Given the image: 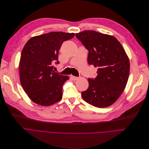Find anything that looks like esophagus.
Returning <instances> with one entry per match:
<instances>
[{
	"label": "esophagus",
	"mask_w": 149,
	"mask_h": 149,
	"mask_svg": "<svg viewBox=\"0 0 149 149\" xmlns=\"http://www.w3.org/2000/svg\"><path fill=\"white\" fill-rule=\"evenodd\" d=\"M70 77H71V78H72L73 80H77V79H78V78H79L78 77H76V76H73V75H72Z\"/></svg>",
	"instance_id": "esophagus-1"
}]
</instances>
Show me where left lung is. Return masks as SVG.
<instances>
[{
  "instance_id": "obj_1",
  "label": "left lung",
  "mask_w": 149,
  "mask_h": 149,
  "mask_svg": "<svg viewBox=\"0 0 149 149\" xmlns=\"http://www.w3.org/2000/svg\"><path fill=\"white\" fill-rule=\"evenodd\" d=\"M88 50V63L97 67L94 79L82 91L87 103L99 108L115 103L123 92L129 79L130 62L121 43L114 36L92 30L75 34Z\"/></svg>"
}]
</instances>
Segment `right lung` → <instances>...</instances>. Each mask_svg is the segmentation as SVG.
<instances>
[{"instance_id": "add662e5", "label": "right lung", "mask_w": 149, "mask_h": 149, "mask_svg": "<svg viewBox=\"0 0 149 149\" xmlns=\"http://www.w3.org/2000/svg\"><path fill=\"white\" fill-rule=\"evenodd\" d=\"M74 36L73 33L50 32L33 37L25 44L19 65L20 82L34 102L49 106L61 100L62 86L69 77L55 72L53 65L59 63L63 42Z\"/></svg>"}]
</instances>
